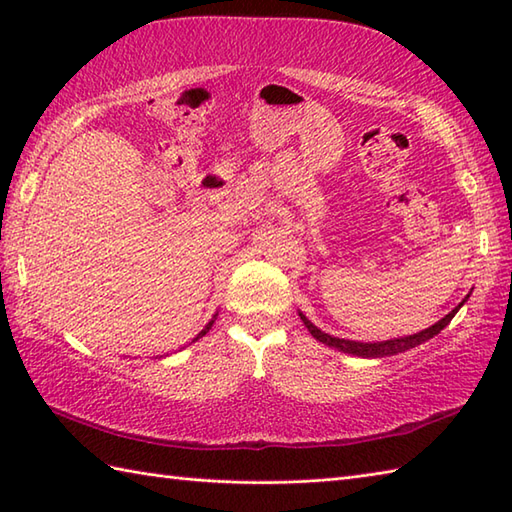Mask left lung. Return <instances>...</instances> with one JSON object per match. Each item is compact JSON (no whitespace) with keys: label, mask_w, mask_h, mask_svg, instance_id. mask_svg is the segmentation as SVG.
Instances as JSON below:
<instances>
[{"label":"left lung","mask_w":512,"mask_h":512,"mask_svg":"<svg viewBox=\"0 0 512 512\" xmlns=\"http://www.w3.org/2000/svg\"><path fill=\"white\" fill-rule=\"evenodd\" d=\"M471 297V292L462 299V303H458L447 317H442L438 323H433L431 328L427 330H420L416 334H409V336H398V339H389V341H376V343H361V341H350V339H339V336H332V334H325L323 330H319L317 325H314L306 314L299 312V317L303 321V325H306L308 332L314 336V339L325 343L328 347H334V350L339 352H345V354H352V356H361V358H383V356H394V354H400V352H407L411 350V347H418L420 343L433 339V336L440 334L447 325L451 323V319L458 314V310L464 306L466 299Z\"/></svg>","instance_id":"left-lung-1"}]
</instances>
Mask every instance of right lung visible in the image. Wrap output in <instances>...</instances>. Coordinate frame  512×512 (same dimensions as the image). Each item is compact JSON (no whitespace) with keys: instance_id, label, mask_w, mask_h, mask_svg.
I'll return each instance as SVG.
<instances>
[{"instance_id":"1","label":"right lung","mask_w":512,"mask_h":512,"mask_svg":"<svg viewBox=\"0 0 512 512\" xmlns=\"http://www.w3.org/2000/svg\"><path fill=\"white\" fill-rule=\"evenodd\" d=\"M215 317H217V314H213V319H211L209 323H206V325H204V330H202V332H200L198 336H195V339H193V343H195V341H198V339H202V336H204L206 332H209V330L213 328V323H215Z\"/></svg>"}]
</instances>
